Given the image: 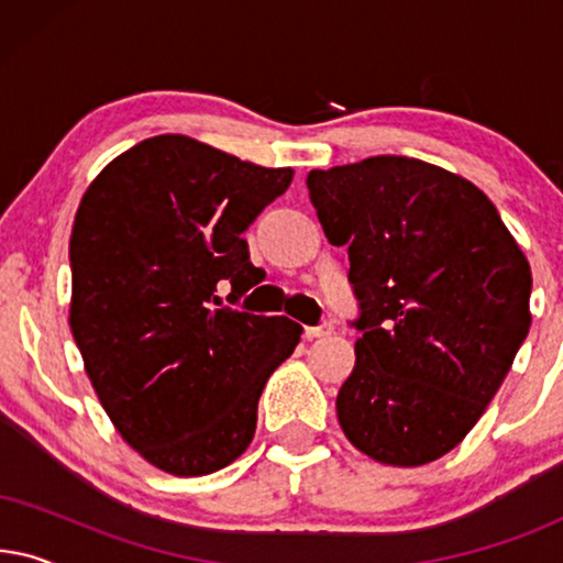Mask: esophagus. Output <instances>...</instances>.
<instances>
[{
    "label": "esophagus",
    "instance_id": "obj_1",
    "mask_svg": "<svg viewBox=\"0 0 563 563\" xmlns=\"http://www.w3.org/2000/svg\"><path fill=\"white\" fill-rule=\"evenodd\" d=\"M333 333V322H322V325H314V328H305V338L307 341H312V338H322V335H330Z\"/></svg>",
    "mask_w": 563,
    "mask_h": 563
}]
</instances>
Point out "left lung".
Segmentation results:
<instances>
[{
  "label": "left lung",
  "mask_w": 563,
  "mask_h": 563,
  "mask_svg": "<svg viewBox=\"0 0 563 563\" xmlns=\"http://www.w3.org/2000/svg\"><path fill=\"white\" fill-rule=\"evenodd\" d=\"M325 238L349 245L356 366L335 410L382 464L420 466L464 441L530 328V266L472 181L405 156L307 176Z\"/></svg>",
  "instance_id": "1"
}]
</instances>
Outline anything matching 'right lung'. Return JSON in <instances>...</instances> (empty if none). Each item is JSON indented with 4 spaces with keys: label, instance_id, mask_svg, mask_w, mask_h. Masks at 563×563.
<instances>
[{
    "label": "right lung",
    "instance_id": "add662e5",
    "mask_svg": "<svg viewBox=\"0 0 563 563\" xmlns=\"http://www.w3.org/2000/svg\"><path fill=\"white\" fill-rule=\"evenodd\" d=\"M187 135L133 145L91 181L71 233V333L104 412L153 466L202 476L256 433L266 379L302 328L218 307L261 282L243 233L291 184Z\"/></svg>",
    "mask_w": 563,
    "mask_h": 563
}]
</instances>
